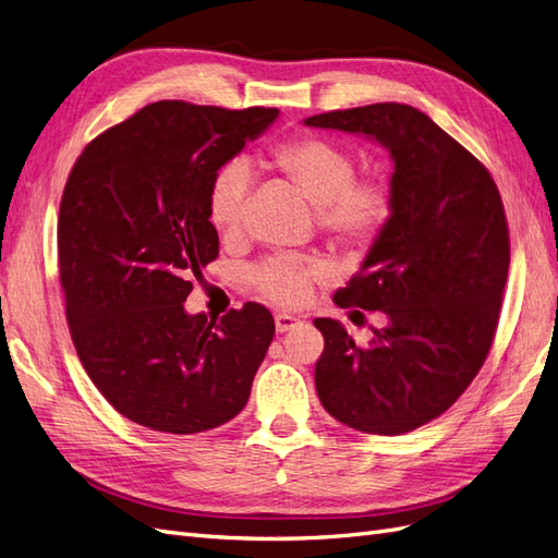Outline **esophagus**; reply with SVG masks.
Listing matches in <instances>:
<instances>
[{"label": "esophagus", "mask_w": 558, "mask_h": 558, "mask_svg": "<svg viewBox=\"0 0 558 558\" xmlns=\"http://www.w3.org/2000/svg\"><path fill=\"white\" fill-rule=\"evenodd\" d=\"M298 326H300V318L298 316H291V314H277L275 316L277 332H289V330H293Z\"/></svg>", "instance_id": "34e87169"}]
</instances>
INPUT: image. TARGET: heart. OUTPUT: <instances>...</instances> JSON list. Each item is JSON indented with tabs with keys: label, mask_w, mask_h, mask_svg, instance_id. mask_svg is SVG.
Instances as JSON below:
<instances>
[{
	"label": "heart",
	"mask_w": 558,
	"mask_h": 558,
	"mask_svg": "<svg viewBox=\"0 0 558 558\" xmlns=\"http://www.w3.org/2000/svg\"><path fill=\"white\" fill-rule=\"evenodd\" d=\"M263 167L291 183L316 209V226L328 240L349 253L373 244L393 211L391 183L381 174L356 177V158L351 150L318 134H302L272 146ZM248 170L244 162L223 165L211 179L207 211L211 226L232 240L246 226ZM328 275L324 260L267 258L248 272L263 298L277 305L295 307L310 295L314 283Z\"/></svg>",
	"instance_id": "obj_1"
}]
</instances>
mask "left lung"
Segmentation results:
<instances>
[{"instance_id": "obj_1", "label": "left lung", "mask_w": 558, "mask_h": 558, "mask_svg": "<svg viewBox=\"0 0 558 558\" xmlns=\"http://www.w3.org/2000/svg\"><path fill=\"white\" fill-rule=\"evenodd\" d=\"M305 125L363 134L393 160L391 218L335 293V305L381 312L386 324L361 347L340 320L316 318L326 340L316 393L349 428L410 433L459 400L494 344L510 267L500 193L486 167L414 107L328 111Z\"/></svg>"}]
</instances>
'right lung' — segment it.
Listing matches in <instances>:
<instances>
[{"mask_svg": "<svg viewBox=\"0 0 558 558\" xmlns=\"http://www.w3.org/2000/svg\"><path fill=\"white\" fill-rule=\"evenodd\" d=\"M277 116L162 99L99 134L72 167L58 216L66 320L97 391L134 424L191 435L244 410L272 314L246 302L209 320L183 302L218 256L211 179Z\"/></svg>", "mask_w": 558, "mask_h": 558, "instance_id": "obj_1", "label": "right lung"}]
</instances>
